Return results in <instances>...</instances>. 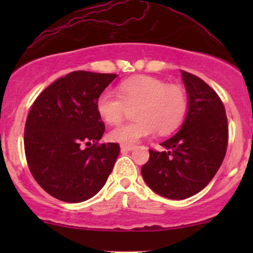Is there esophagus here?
<instances>
[{
  "mask_svg": "<svg viewBox=\"0 0 253 253\" xmlns=\"http://www.w3.org/2000/svg\"><path fill=\"white\" fill-rule=\"evenodd\" d=\"M135 149V145H130V144H121V150H126V151H132Z\"/></svg>",
  "mask_w": 253,
  "mask_h": 253,
  "instance_id": "34e87169",
  "label": "esophagus"
}]
</instances>
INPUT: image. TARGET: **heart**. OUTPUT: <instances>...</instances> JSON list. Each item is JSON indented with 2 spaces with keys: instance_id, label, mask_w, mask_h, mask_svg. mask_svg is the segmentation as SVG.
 Returning a JSON list of instances; mask_svg holds the SVG:
<instances>
[{
  "instance_id": "obj_1",
  "label": "heart",
  "mask_w": 253,
  "mask_h": 253,
  "mask_svg": "<svg viewBox=\"0 0 253 253\" xmlns=\"http://www.w3.org/2000/svg\"><path fill=\"white\" fill-rule=\"evenodd\" d=\"M188 94L181 84H168L150 76L132 77L119 84L118 94L106 89L98 95L96 109L107 124L123 120L127 108L135 107V120L119 125L109 138L123 144H133L158 132L169 134L181 126L188 113Z\"/></svg>"
}]
</instances>
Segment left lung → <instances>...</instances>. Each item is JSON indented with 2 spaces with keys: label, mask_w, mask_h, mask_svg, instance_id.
<instances>
[{
  "label": "left lung",
  "mask_w": 253,
  "mask_h": 253,
  "mask_svg": "<svg viewBox=\"0 0 253 253\" xmlns=\"http://www.w3.org/2000/svg\"><path fill=\"white\" fill-rule=\"evenodd\" d=\"M189 98L181 129L162 143L165 151L151 149L141 167L146 184L159 195L183 200L195 195L221 167L228 144V125L221 98L205 81L181 70Z\"/></svg>",
  "instance_id": "left-lung-1"
}]
</instances>
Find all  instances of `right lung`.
<instances>
[{"label": "right lung", "mask_w": 253, "mask_h": 253, "mask_svg": "<svg viewBox=\"0 0 253 253\" xmlns=\"http://www.w3.org/2000/svg\"><path fill=\"white\" fill-rule=\"evenodd\" d=\"M117 76L70 72L32 104L24 135L28 168L38 184L60 201L77 203L96 195L114 168L120 146L98 143L106 126L96 100Z\"/></svg>", "instance_id": "right-lung-1"}]
</instances>
